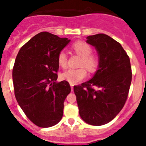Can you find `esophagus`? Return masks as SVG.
I'll list each match as a JSON object with an SVG mask.
<instances>
[{
  "mask_svg": "<svg viewBox=\"0 0 146 146\" xmlns=\"http://www.w3.org/2000/svg\"><path fill=\"white\" fill-rule=\"evenodd\" d=\"M70 86H71V89H72V91H73V87H74V84H73V83H70Z\"/></svg>",
  "mask_w": 146,
  "mask_h": 146,
  "instance_id": "1",
  "label": "esophagus"
}]
</instances>
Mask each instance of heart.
Instances as JSON below:
<instances>
[{"mask_svg": "<svg viewBox=\"0 0 146 146\" xmlns=\"http://www.w3.org/2000/svg\"><path fill=\"white\" fill-rule=\"evenodd\" d=\"M72 50L81 56L80 66L78 69H66L61 74V78L68 81L70 83H77L86 78L87 76V71L94 73L97 70L99 65V58L96 55L91 54L92 47L88 43L84 42H77L72 45ZM58 63L62 68H65L67 65V56L64 51H61L58 55ZM86 67L85 68L84 67Z\"/></svg>", "mask_w": 146, "mask_h": 146, "instance_id": "obj_1", "label": "heart"}]
</instances>
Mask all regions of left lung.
I'll return each instance as SVG.
<instances>
[{
	"label": "left lung",
	"instance_id": "left-lung-1",
	"mask_svg": "<svg viewBox=\"0 0 146 146\" xmlns=\"http://www.w3.org/2000/svg\"><path fill=\"white\" fill-rule=\"evenodd\" d=\"M99 65L92 79L74 86L79 113L85 122L101 126L111 121L126 103L131 82L129 57L121 44L104 33L89 36Z\"/></svg>",
	"mask_w": 146,
	"mask_h": 146
}]
</instances>
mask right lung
Returning <instances> with one entry per match:
<instances>
[{
	"label": "right lung",
	"mask_w": 146,
	"mask_h": 146,
	"mask_svg": "<svg viewBox=\"0 0 146 146\" xmlns=\"http://www.w3.org/2000/svg\"><path fill=\"white\" fill-rule=\"evenodd\" d=\"M70 40L41 32L18 52L12 71L17 101L28 119L46 128L55 126L64 114V102L71 92L67 81L57 82L58 55Z\"/></svg>",
	"instance_id": "right-lung-1"
}]
</instances>
